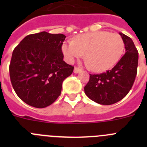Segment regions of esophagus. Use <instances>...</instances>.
<instances>
[{
	"mask_svg": "<svg viewBox=\"0 0 147 147\" xmlns=\"http://www.w3.org/2000/svg\"><path fill=\"white\" fill-rule=\"evenodd\" d=\"M81 71H82V70L80 69V68H79V67H75L74 69V74H78V73L81 72Z\"/></svg>",
	"mask_w": 147,
	"mask_h": 147,
	"instance_id": "obj_1",
	"label": "esophagus"
}]
</instances>
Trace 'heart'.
Masks as SVG:
<instances>
[{
  "instance_id": "1",
  "label": "heart",
  "mask_w": 147,
  "mask_h": 147,
  "mask_svg": "<svg viewBox=\"0 0 147 147\" xmlns=\"http://www.w3.org/2000/svg\"><path fill=\"white\" fill-rule=\"evenodd\" d=\"M124 49V40L119 34L105 31L79 34L74 41L65 42L62 45L67 62L71 63L85 53L88 64L96 72H104L117 64Z\"/></svg>"
}]
</instances>
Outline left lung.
<instances>
[{"label": "left lung", "mask_w": 147, "mask_h": 147, "mask_svg": "<svg viewBox=\"0 0 147 147\" xmlns=\"http://www.w3.org/2000/svg\"><path fill=\"white\" fill-rule=\"evenodd\" d=\"M125 54L110 71L101 74H90L85 93L93 102L110 105L119 102L132 88L137 74L138 52L130 37L121 32Z\"/></svg>", "instance_id": "left-lung-1"}]
</instances>
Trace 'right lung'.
I'll return each mask as SVG.
<instances>
[{
    "instance_id": "right-lung-1",
    "label": "right lung",
    "mask_w": 147,
    "mask_h": 147,
    "mask_svg": "<svg viewBox=\"0 0 147 147\" xmlns=\"http://www.w3.org/2000/svg\"><path fill=\"white\" fill-rule=\"evenodd\" d=\"M62 34H29L14 49L9 65L11 85L27 105L44 108L59 97L62 82L74 67L63 60Z\"/></svg>"
}]
</instances>
